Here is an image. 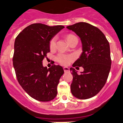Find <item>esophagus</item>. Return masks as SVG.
Instances as JSON below:
<instances>
[{"mask_svg":"<svg viewBox=\"0 0 123 123\" xmlns=\"http://www.w3.org/2000/svg\"><path fill=\"white\" fill-rule=\"evenodd\" d=\"M64 71L65 73H68V72H69V68L68 67H64L63 68Z\"/></svg>","mask_w":123,"mask_h":123,"instance_id":"obj_1","label":"esophagus"}]
</instances>
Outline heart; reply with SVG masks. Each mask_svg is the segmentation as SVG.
Returning a JSON list of instances; mask_svg holds the SVG:
<instances>
[{
	"instance_id": "b5f03b06",
	"label": "heart",
	"mask_w": 123,
	"mask_h": 123,
	"mask_svg": "<svg viewBox=\"0 0 123 123\" xmlns=\"http://www.w3.org/2000/svg\"><path fill=\"white\" fill-rule=\"evenodd\" d=\"M74 38H77L75 36L73 35H68L66 37L68 43L71 41L72 39ZM56 42H57V37H54L50 39L49 43V47L50 49H54L56 47ZM57 60L58 62L64 65H68L73 60V57L72 55H68L64 54H60L57 57Z\"/></svg>"
}]
</instances>
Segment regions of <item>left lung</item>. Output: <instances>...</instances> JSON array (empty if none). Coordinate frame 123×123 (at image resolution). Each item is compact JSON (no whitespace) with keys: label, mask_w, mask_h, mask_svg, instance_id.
<instances>
[{"label":"left lung","mask_w":123,"mask_h":123,"mask_svg":"<svg viewBox=\"0 0 123 123\" xmlns=\"http://www.w3.org/2000/svg\"><path fill=\"white\" fill-rule=\"evenodd\" d=\"M80 38L82 52L73 66H82L79 75L71 68L73 76L71 91L74 97L86 99L96 95L106 83L111 68L110 45L98 29L86 22H78L66 27Z\"/></svg>","instance_id":"obj_1"}]
</instances>
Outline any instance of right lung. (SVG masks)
Returning a JSON list of instances; mask_svg holds the SVG:
<instances>
[{"label":"right lung","instance_id":"1","mask_svg":"<svg viewBox=\"0 0 123 123\" xmlns=\"http://www.w3.org/2000/svg\"><path fill=\"white\" fill-rule=\"evenodd\" d=\"M64 27L33 24L25 28L14 41L13 63L18 82L30 96L38 101H50L57 94L63 69L55 65L44 67L43 60L50 52V39Z\"/></svg>","mask_w":123,"mask_h":123}]
</instances>
